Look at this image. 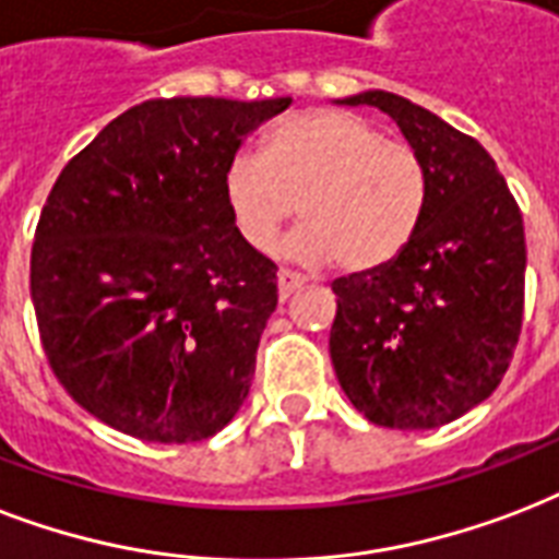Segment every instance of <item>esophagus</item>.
I'll list each match as a JSON object with an SVG mask.
<instances>
[{"mask_svg": "<svg viewBox=\"0 0 559 559\" xmlns=\"http://www.w3.org/2000/svg\"><path fill=\"white\" fill-rule=\"evenodd\" d=\"M305 284V278L301 275H296V272H289V270H278V296L281 301H287L293 293H296L298 287Z\"/></svg>", "mask_w": 559, "mask_h": 559, "instance_id": "obj_1", "label": "esophagus"}]
</instances>
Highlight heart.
<instances>
[{
	"label": "heart",
	"instance_id": "obj_1",
	"mask_svg": "<svg viewBox=\"0 0 559 559\" xmlns=\"http://www.w3.org/2000/svg\"><path fill=\"white\" fill-rule=\"evenodd\" d=\"M223 202L254 251L272 249L298 204L305 225L284 242L289 258L364 275L395 261L416 234L428 169L416 148L386 140L360 114L308 108L266 131L261 157L225 164Z\"/></svg>",
	"mask_w": 559,
	"mask_h": 559
}]
</instances>
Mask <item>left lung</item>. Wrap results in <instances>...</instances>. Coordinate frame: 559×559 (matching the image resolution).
Segmentation results:
<instances>
[{
    "instance_id": "8db88e82",
    "label": "left lung",
    "mask_w": 559,
    "mask_h": 559,
    "mask_svg": "<svg viewBox=\"0 0 559 559\" xmlns=\"http://www.w3.org/2000/svg\"><path fill=\"white\" fill-rule=\"evenodd\" d=\"M395 119L428 169V202L402 254L336 278L331 364L343 393L381 428L428 431L496 393L525 310V225L496 160L431 110L386 91Z\"/></svg>"
}]
</instances>
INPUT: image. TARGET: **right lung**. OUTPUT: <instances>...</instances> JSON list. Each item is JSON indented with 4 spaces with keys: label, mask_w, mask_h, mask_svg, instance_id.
Instances as JSON below:
<instances>
[{
    "label": "right lung",
    "mask_w": 559,
    "mask_h": 559,
    "mask_svg": "<svg viewBox=\"0 0 559 559\" xmlns=\"http://www.w3.org/2000/svg\"><path fill=\"white\" fill-rule=\"evenodd\" d=\"M289 102L148 99L61 169L34 231V313L55 378L110 428L199 442L246 402L278 266L234 231L223 169Z\"/></svg>",
    "instance_id": "right-lung-1"
}]
</instances>
